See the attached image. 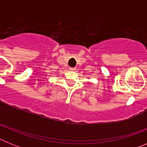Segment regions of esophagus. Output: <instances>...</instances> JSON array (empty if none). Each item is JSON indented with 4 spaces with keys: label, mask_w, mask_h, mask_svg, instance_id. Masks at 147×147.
<instances>
[{
    "label": "esophagus",
    "mask_w": 147,
    "mask_h": 147,
    "mask_svg": "<svg viewBox=\"0 0 147 147\" xmlns=\"http://www.w3.org/2000/svg\"><path fill=\"white\" fill-rule=\"evenodd\" d=\"M70 71H76V68H75V67H70Z\"/></svg>",
    "instance_id": "34e87169"
}]
</instances>
